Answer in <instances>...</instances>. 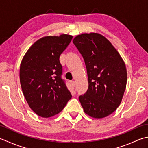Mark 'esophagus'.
<instances>
[{"instance_id":"34e87169","label":"esophagus","mask_w":148,"mask_h":148,"mask_svg":"<svg viewBox=\"0 0 148 148\" xmlns=\"http://www.w3.org/2000/svg\"><path fill=\"white\" fill-rule=\"evenodd\" d=\"M71 85L73 86V87H74L75 85H76V83H75V82H74V81H72V82H71Z\"/></svg>"}]
</instances>
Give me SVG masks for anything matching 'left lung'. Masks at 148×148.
Instances as JSON below:
<instances>
[{
  "mask_svg": "<svg viewBox=\"0 0 148 148\" xmlns=\"http://www.w3.org/2000/svg\"><path fill=\"white\" fill-rule=\"evenodd\" d=\"M74 44L85 61L88 88L79 100L85 114L101 119L116 110L127 82L125 63L112 43L99 33H83Z\"/></svg>",
  "mask_w": 148,
  "mask_h": 148,
  "instance_id": "8db88e82",
  "label": "left lung"
}]
</instances>
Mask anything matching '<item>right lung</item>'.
Segmentation results:
<instances>
[{
	"instance_id": "obj_1",
	"label": "right lung",
	"mask_w": 148,
	"mask_h": 148,
	"mask_svg": "<svg viewBox=\"0 0 148 148\" xmlns=\"http://www.w3.org/2000/svg\"><path fill=\"white\" fill-rule=\"evenodd\" d=\"M72 39L69 34L47 36L34 42L20 63V82L29 106L47 118L64 108L72 95L62 79L60 56Z\"/></svg>"
}]
</instances>
